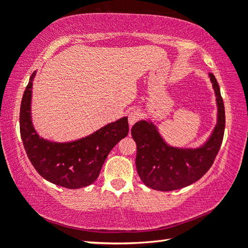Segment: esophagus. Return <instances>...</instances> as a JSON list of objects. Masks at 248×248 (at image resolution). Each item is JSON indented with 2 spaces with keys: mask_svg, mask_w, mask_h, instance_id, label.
I'll return each instance as SVG.
<instances>
[{
  "mask_svg": "<svg viewBox=\"0 0 248 248\" xmlns=\"http://www.w3.org/2000/svg\"><path fill=\"white\" fill-rule=\"evenodd\" d=\"M140 118H141V112L139 110H132L131 112H130L129 118H128L130 127H131V125H133L134 124H136L137 121L139 120Z\"/></svg>",
  "mask_w": 248,
  "mask_h": 248,
  "instance_id": "1",
  "label": "esophagus"
}]
</instances>
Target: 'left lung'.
<instances>
[{
    "label": "left lung",
    "mask_w": 248,
    "mask_h": 248,
    "mask_svg": "<svg viewBox=\"0 0 248 248\" xmlns=\"http://www.w3.org/2000/svg\"><path fill=\"white\" fill-rule=\"evenodd\" d=\"M215 91L217 114L212 133L198 148H177L163 139L151 120H140L131 129L137 143V171L145 186L171 191L196 183L207 173L221 148L225 128V111L215 75L209 74Z\"/></svg>",
    "instance_id": "obj_1"
}]
</instances>
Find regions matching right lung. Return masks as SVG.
Wrapping results in <instances>:
<instances>
[{"instance_id": "right-lung-1", "label": "right lung", "mask_w": 248, "mask_h": 248, "mask_svg": "<svg viewBox=\"0 0 248 248\" xmlns=\"http://www.w3.org/2000/svg\"><path fill=\"white\" fill-rule=\"evenodd\" d=\"M29 78L19 112L20 137L32 166L48 182L78 189L97 179L112 148L128 136V117L105 124L90 136L70 142H53L39 137L31 120L32 81Z\"/></svg>"}]
</instances>
